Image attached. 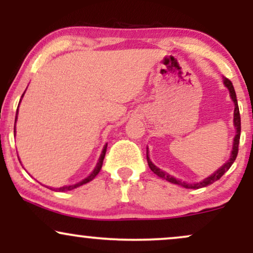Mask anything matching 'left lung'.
Listing matches in <instances>:
<instances>
[{
    "mask_svg": "<svg viewBox=\"0 0 253 253\" xmlns=\"http://www.w3.org/2000/svg\"><path fill=\"white\" fill-rule=\"evenodd\" d=\"M223 84H225L226 86H227V89L229 90V95H231V98L232 101L234 102V118H233V123H234V127H236L237 129V134L234 136L233 139V149H232V152H231V157H229V159L227 162H226L225 164L222 165L220 169H217L215 172L211 173L210 177H207V178H205L203 181L199 182V183H194V184H189V183H185V182H182L179 181V179L175 178L173 176H170L169 173H167L165 171L161 170L159 168H157L155 164L151 162L150 157H149V152H147L146 150V159H147V163H149V167L150 169L153 171V172L156 173L157 176H159L161 178L163 179H167L168 182H171L173 183V184H178V185H182L183 188H187V189H200V188H203V187H207V185L211 184V183H214L217 179L221 178V176L223 173L227 171L229 168L232 167V164L234 163V161H236L237 158V155H238V146H239V140H240V129H242V127H240V114H239V107H238V101H237V95H236V91H234V88H233V84L227 78H223Z\"/></svg>",
    "mask_w": 253,
    "mask_h": 253,
    "instance_id": "1",
    "label": "left lung"
}]
</instances>
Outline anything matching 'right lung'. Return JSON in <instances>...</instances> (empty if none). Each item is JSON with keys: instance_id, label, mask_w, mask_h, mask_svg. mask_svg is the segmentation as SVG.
Listing matches in <instances>:
<instances>
[{"instance_id": "right-lung-1", "label": "right lung", "mask_w": 253, "mask_h": 253, "mask_svg": "<svg viewBox=\"0 0 253 253\" xmlns=\"http://www.w3.org/2000/svg\"><path fill=\"white\" fill-rule=\"evenodd\" d=\"M22 96H24V95H22ZM22 96H21V97H22ZM16 119H17V110H16L15 124H16ZM14 134H15V126H14ZM106 151H107V144L104 145V147H103V150H102V153H101V156H100V159H98V162H97L96 167H95L94 171H92V172L90 173V175H89L88 177H86V178H84L83 181H81V182L76 183V184L65 185V187H62V188H56V190H59V191H68V190H72V189H75V188H78V187H81V185L85 184V183H88V182H90V181H92V179H94L95 177H96L97 173L100 172L101 168H102V164H103V159H104V156H106ZM51 189H53V190H54V188H51Z\"/></svg>"}]
</instances>
